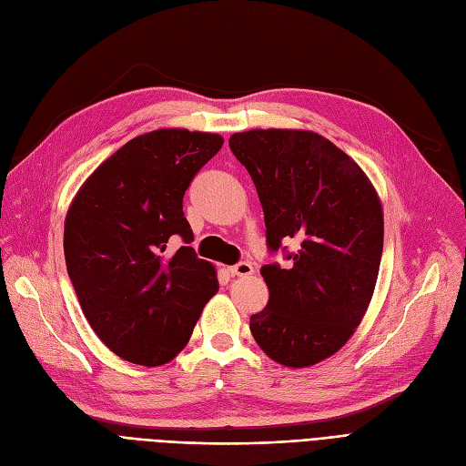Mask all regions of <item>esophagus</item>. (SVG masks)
Returning <instances> with one entry per match:
<instances>
[{
  "instance_id": "esophagus-1",
  "label": "esophagus",
  "mask_w": 466,
  "mask_h": 466,
  "mask_svg": "<svg viewBox=\"0 0 466 466\" xmlns=\"http://www.w3.org/2000/svg\"><path fill=\"white\" fill-rule=\"evenodd\" d=\"M229 271H231V276H237V278H248V276H252L254 268H252V264H248V262H238V264L231 266V268H229Z\"/></svg>"
}]
</instances>
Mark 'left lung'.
<instances>
[{"mask_svg":"<svg viewBox=\"0 0 466 466\" xmlns=\"http://www.w3.org/2000/svg\"><path fill=\"white\" fill-rule=\"evenodd\" d=\"M229 147L258 190L268 247H299L287 268L260 269L269 299L250 316L252 337L278 364L314 366L350 339L372 300L380 197L355 159L314 131L252 129L231 135Z\"/></svg>","mask_w":466,"mask_h":466,"instance_id":"8db88e82","label":"left lung"}]
</instances>
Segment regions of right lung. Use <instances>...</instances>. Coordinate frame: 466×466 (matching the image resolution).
<instances>
[{
	"instance_id": "add662e5",
	"label": "right lung",
	"mask_w": 466,
	"mask_h": 466,
	"mask_svg": "<svg viewBox=\"0 0 466 466\" xmlns=\"http://www.w3.org/2000/svg\"><path fill=\"white\" fill-rule=\"evenodd\" d=\"M223 137L187 129L140 135L92 171L63 231L69 278L88 324L123 360L162 366L188 343L218 293L216 268L192 247L183 197Z\"/></svg>"
}]
</instances>
